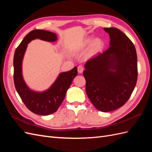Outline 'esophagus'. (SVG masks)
I'll list each match as a JSON object with an SVG mask.
<instances>
[{"mask_svg":"<svg viewBox=\"0 0 152 152\" xmlns=\"http://www.w3.org/2000/svg\"><path fill=\"white\" fill-rule=\"evenodd\" d=\"M77 69H78V72H79V73H81L83 72V71H84V67L82 66H81V65H79V66H78Z\"/></svg>","mask_w":152,"mask_h":152,"instance_id":"esophagus-1","label":"esophagus"}]
</instances>
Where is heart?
<instances>
[{
	"instance_id": "heart-1",
	"label": "heart",
	"mask_w": 152,
	"mask_h": 152,
	"mask_svg": "<svg viewBox=\"0 0 152 152\" xmlns=\"http://www.w3.org/2000/svg\"><path fill=\"white\" fill-rule=\"evenodd\" d=\"M87 42H90V40L87 41ZM101 45H102V42H101V41L98 39H96L93 41V49L94 50H97L101 47Z\"/></svg>"
}]
</instances>
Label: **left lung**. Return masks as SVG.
<instances>
[{
	"mask_svg": "<svg viewBox=\"0 0 152 152\" xmlns=\"http://www.w3.org/2000/svg\"><path fill=\"white\" fill-rule=\"evenodd\" d=\"M109 34L110 48L89 59L83 75L87 96L103 112L120 108L129 99L137 79L134 44L116 28H104Z\"/></svg>",
	"mask_w": 152,
	"mask_h": 152,
	"instance_id": "8db88e82",
	"label": "left lung"
}]
</instances>
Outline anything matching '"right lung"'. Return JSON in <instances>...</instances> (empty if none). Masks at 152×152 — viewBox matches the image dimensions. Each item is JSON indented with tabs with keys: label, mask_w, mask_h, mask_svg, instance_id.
Segmentation results:
<instances>
[{
	"label": "right lung",
	"mask_w": 152,
	"mask_h": 152,
	"mask_svg": "<svg viewBox=\"0 0 152 152\" xmlns=\"http://www.w3.org/2000/svg\"><path fill=\"white\" fill-rule=\"evenodd\" d=\"M35 39L54 42L56 40L57 37L53 32L43 30H34L25 36L16 48L14 56V83L27 108L35 114L48 115L56 112L62 103L66 91L77 75V68L75 66L71 70L59 74L50 88L44 93H35L30 90L23 79L21 63L27 44Z\"/></svg>",
	"instance_id": "obj_1"
}]
</instances>
